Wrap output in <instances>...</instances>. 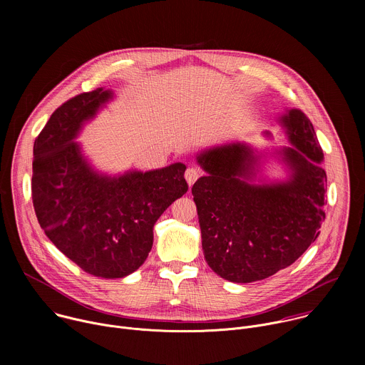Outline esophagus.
<instances>
[{
	"label": "esophagus",
	"mask_w": 365,
	"mask_h": 365,
	"mask_svg": "<svg viewBox=\"0 0 365 365\" xmlns=\"http://www.w3.org/2000/svg\"><path fill=\"white\" fill-rule=\"evenodd\" d=\"M200 176H202V170L197 169V168H189V169L185 172V178H186L189 186H192Z\"/></svg>",
	"instance_id": "1"
}]
</instances>
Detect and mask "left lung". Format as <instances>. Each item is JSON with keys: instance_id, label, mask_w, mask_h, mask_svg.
<instances>
[{"instance_id": "1", "label": "left lung", "mask_w": 365, "mask_h": 365, "mask_svg": "<svg viewBox=\"0 0 365 365\" xmlns=\"http://www.w3.org/2000/svg\"><path fill=\"white\" fill-rule=\"evenodd\" d=\"M282 123L294 145L282 151L293 170L286 183H247L255 159L240 143L197 158L207 172L192 187L205 259L234 283L263 280L293 264L325 221L327 173L314 125L299 110H290Z\"/></svg>"}]
</instances>
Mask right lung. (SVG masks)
Returning a JSON list of instances; mask_svg holds the SVG:
<instances>
[{
  "label": "right lung",
  "instance_id": "obj_1",
  "mask_svg": "<svg viewBox=\"0 0 365 365\" xmlns=\"http://www.w3.org/2000/svg\"><path fill=\"white\" fill-rule=\"evenodd\" d=\"M110 98L98 88L51 114L34 140L31 197L44 234L69 259L95 277L121 279L145 262L155 221L187 183L183 163L120 178L89 168L72 140Z\"/></svg>",
  "mask_w": 365,
  "mask_h": 365
}]
</instances>
